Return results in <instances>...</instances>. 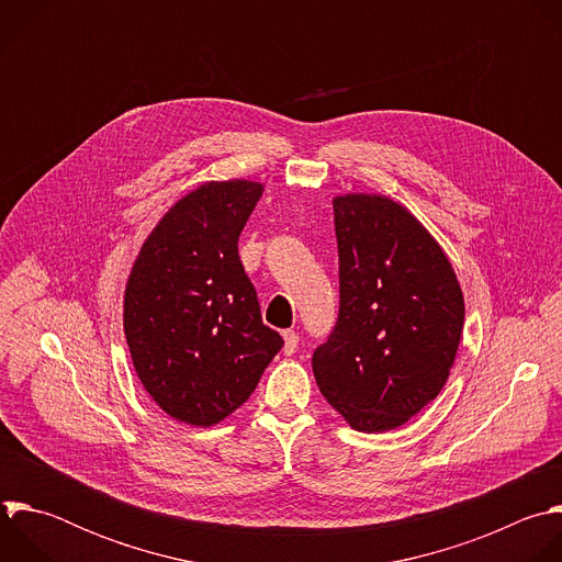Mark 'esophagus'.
I'll return each instance as SVG.
<instances>
[{"label":"esophagus","mask_w":562,"mask_h":562,"mask_svg":"<svg viewBox=\"0 0 562 562\" xmlns=\"http://www.w3.org/2000/svg\"><path fill=\"white\" fill-rule=\"evenodd\" d=\"M283 341H285V346H283L285 355H294L296 348H299V334L294 329H285L283 331Z\"/></svg>","instance_id":"esophagus-1"}]
</instances>
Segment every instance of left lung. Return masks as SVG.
Segmentation results:
<instances>
[{
	"label": "left lung",
	"instance_id": "left-lung-1",
	"mask_svg": "<svg viewBox=\"0 0 562 562\" xmlns=\"http://www.w3.org/2000/svg\"><path fill=\"white\" fill-rule=\"evenodd\" d=\"M339 316L312 355L325 401L359 431H387L438 396L465 303L440 246L381 194L334 199Z\"/></svg>",
	"mask_w": 562,
	"mask_h": 562
}]
</instances>
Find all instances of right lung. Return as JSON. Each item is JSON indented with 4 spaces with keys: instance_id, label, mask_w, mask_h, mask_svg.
<instances>
[{
    "instance_id": "1",
    "label": "right lung",
    "mask_w": 562,
    "mask_h": 562,
    "mask_svg": "<svg viewBox=\"0 0 562 562\" xmlns=\"http://www.w3.org/2000/svg\"><path fill=\"white\" fill-rule=\"evenodd\" d=\"M261 192L255 181H210L177 201L126 285L124 329L137 376L188 425H214L244 405L283 348L239 259V235Z\"/></svg>"
}]
</instances>
